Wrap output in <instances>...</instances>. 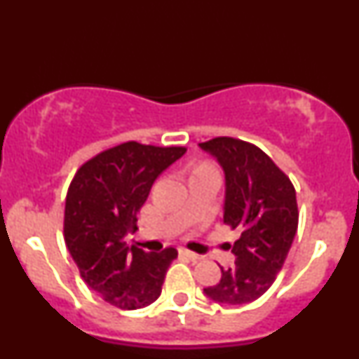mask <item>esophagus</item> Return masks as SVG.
Masks as SVG:
<instances>
[{
  "label": "esophagus",
  "instance_id": "1",
  "mask_svg": "<svg viewBox=\"0 0 359 359\" xmlns=\"http://www.w3.org/2000/svg\"><path fill=\"white\" fill-rule=\"evenodd\" d=\"M179 252L182 254V256H184V257H188V259H190V260H199V259H201L199 254L193 252V251H188V250H180Z\"/></svg>",
  "mask_w": 359,
  "mask_h": 359
}]
</instances>
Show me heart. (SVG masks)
<instances>
[{"instance_id": "b5f03b06", "label": "heart", "mask_w": 359, "mask_h": 359, "mask_svg": "<svg viewBox=\"0 0 359 359\" xmlns=\"http://www.w3.org/2000/svg\"><path fill=\"white\" fill-rule=\"evenodd\" d=\"M202 171H217V169H215L210 163H202V165H199L196 169H194V172H202Z\"/></svg>"}]
</instances>
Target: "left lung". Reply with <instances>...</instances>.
<instances>
[{"mask_svg":"<svg viewBox=\"0 0 359 359\" xmlns=\"http://www.w3.org/2000/svg\"><path fill=\"white\" fill-rule=\"evenodd\" d=\"M199 147L223 168V218L240 231L232 246L236 264L226 270L221 266L219 283L204 293L223 304L251 303L275 283L295 238V188L269 155L250 142L219 136Z\"/></svg>","mask_w":359,"mask_h":359,"instance_id":"8db88e82","label":"left lung"}]
</instances>
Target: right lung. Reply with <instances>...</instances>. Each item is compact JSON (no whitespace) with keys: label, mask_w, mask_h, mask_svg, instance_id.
I'll list each match as a JSON object with an SVG mask.
<instances>
[{"label":"right lung","mask_w":359,"mask_h":359,"mask_svg":"<svg viewBox=\"0 0 359 359\" xmlns=\"http://www.w3.org/2000/svg\"><path fill=\"white\" fill-rule=\"evenodd\" d=\"M185 152L128 141L84 163L72 180L64 212L67 250L84 283L116 308L154 303L177 257L175 248L146 252L123 238L136 229L154 182Z\"/></svg>","instance_id":"add662e5"}]
</instances>
